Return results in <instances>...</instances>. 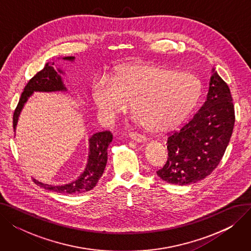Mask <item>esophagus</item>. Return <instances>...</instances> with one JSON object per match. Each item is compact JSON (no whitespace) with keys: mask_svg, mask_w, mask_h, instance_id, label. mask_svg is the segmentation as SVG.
Masks as SVG:
<instances>
[{"mask_svg":"<svg viewBox=\"0 0 251 251\" xmlns=\"http://www.w3.org/2000/svg\"><path fill=\"white\" fill-rule=\"evenodd\" d=\"M129 137H130V139H132L133 141L138 142V143H144L147 141L146 136H143V135L138 134V133H129Z\"/></svg>","mask_w":251,"mask_h":251,"instance_id":"obj_1","label":"esophagus"}]
</instances>
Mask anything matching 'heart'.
I'll return each mask as SVG.
<instances>
[{"mask_svg":"<svg viewBox=\"0 0 251 251\" xmlns=\"http://www.w3.org/2000/svg\"><path fill=\"white\" fill-rule=\"evenodd\" d=\"M201 96V82L193 75L150 63L126 65L111 82L101 79L92 89V100L105 121L113 122L132 103L136 124L154 132L178 125Z\"/></svg>","mask_w":251,"mask_h":251,"instance_id":"b5f03b06","label":"heart"}]
</instances>
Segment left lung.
Masks as SVG:
<instances>
[{
	"label": "left lung",
	"instance_id": "left-lung-1",
	"mask_svg": "<svg viewBox=\"0 0 251 251\" xmlns=\"http://www.w3.org/2000/svg\"><path fill=\"white\" fill-rule=\"evenodd\" d=\"M206 100L191 120L167 140L168 161L156 172L162 180L188 185L217 168L228 147L235 122L230 88L212 68Z\"/></svg>",
	"mask_w": 251,
	"mask_h": 251
}]
</instances>
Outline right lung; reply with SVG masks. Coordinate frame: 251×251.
Listing matches in <instances>:
<instances>
[{
	"label": "right lung",
	"instance_id": "1",
	"mask_svg": "<svg viewBox=\"0 0 251 251\" xmlns=\"http://www.w3.org/2000/svg\"><path fill=\"white\" fill-rule=\"evenodd\" d=\"M61 58H59V60ZM62 60L72 63L75 61V57H64ZM54 66L55 62L47 63L45 68L32 77L24 87L14 116H13L14 132H16V126L22 109L34 92H67L68 89L65 86L61 76L62 74H65V72L61 68L55 69ZM112 140L113 135L110 131L95 133L88 138V157L84 171L70 183L55 185V184L43 183L34 178H32V181L39 187L58 193L79 194L91 190L96 187L97 183L103 174L105 165L108 162V148Z\"/></svg>",
	"mask_w": 251,
	"mask_h": 251
}]
</instances>
